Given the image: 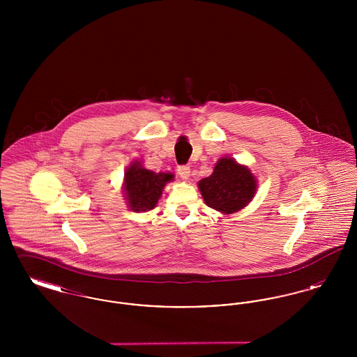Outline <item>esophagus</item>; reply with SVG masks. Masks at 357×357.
Returning a JSON list of instances; mask_svg holds the SVG:
<instances>
[{
    "instance_id": "1",
    "label": "esophagus",
    "mask_w": 357,
    "mask_h": 357,
    "mask_svg": "<svg viewBox=\"0 0 357 357\" xmlns=\"http://www.w3.org/2000/svg\"><path fill=\"white\" fill-rule=\"evenodd\" d=\"M190 167L188 166H179L178 167V174H179V176L183 179V181H187L188 178H190Z\"/></svg>"
}]
</instances>
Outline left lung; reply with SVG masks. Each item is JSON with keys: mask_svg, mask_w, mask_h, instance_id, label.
Listing matches in <instances>:
<instances>
[{"mask_svg": "<svg viewBox=\"0 0 357 357\" xmlns=\"http://www.w3.org/2000/svg\"><path fill=\"white\" fill-rule=\"evenodd\" d=\"M198 188L204 204L229 215L253 201L258 181L248 166L230 156H223L215 163L213 174L198 182Z\"/></svg>", "mask_w": 357, "mask_h": 357, "instance_id": "left-lung-1", "label": "left lung"}]
</instances>
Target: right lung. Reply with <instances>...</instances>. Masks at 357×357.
<instances>
[{"mask_svg":"<svg viewBox=\"0 0 357 357\" xmlns=\"http://www.w3.org/2000/svg\"><path fill=\"white\" fill-rule=\"evenodd\" d=\"M174 181L171 172H153L143 166L142 160H134L124 171L123 194L131 211L143 213L153 210L159 202L163 190Z\"/></svg>","mask_w":357,"mask_h":357,"instance_id":"right-lung-1","label":"right lung"}]
</instances>
